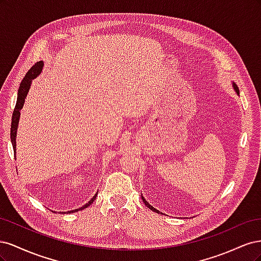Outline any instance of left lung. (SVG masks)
<instances>
[{"mask_svg":"<svg viewBox=\"0 0 261 261\" xmlns=\"http://www.w3.org/2000/svg\"><path fill=\"white\" fill-rule=\"evenodd\" d=\"M232 86H233V89L235 90V92L236 93H238L239 94V96H240V90H239V87L238 86H236V84H234V83H232ZM141 199H143V201H144V203L146 204V206L150 209V210H152V211H154V212H156V213H160V211L159 210H156L155 208H153L152 206H151V204H150L145 198H144V196H141Z\"/></svg>","mask_w":261,"mask_h":261,"instance_id":"1","label":"left lung"}]
</instances>
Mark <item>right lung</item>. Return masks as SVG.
<instances>
[{"mask_svg": "<svg viewBox=\"0 0 261 261\" xmlns=\"http://www.w3.org/2000/svg\"><path fill=\"white\" fill-rule=\"evenodd\" d=\"M42 68H43V62H37L36 64L31 67L26 76L23 77V80L21 81L20 85H19V89H18V93H17V101H16V106H15L14 109V112H13V116H12V125H11V140H12V145H13V149H14V155L16 158V136H17V127H18V122H19V117H20V110L23 107V103H25V99L28 94V91L30 89V86L33 81L35 78H37L40 73L42 72ZM98 193L94 195L92 198L87 202L86 204H84L83 207L75 209V210H70V211H64V212H61L62 215H65V213H73V212H77L80 210H84L86 208H88L90 204L94 201L96 199ZM57 213V211H53Z\"/></svg>", "mask_w": 261, "mask_h": 261, "instance_id": "1", "label": "right lung"}]
</instances>
